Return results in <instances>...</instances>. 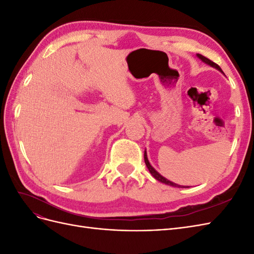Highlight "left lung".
I'll use <instances>...</instances> for the list:
<instances>
[{"label": "left lung", "mask_w": 254, "mask_h": 254, "mask_svg": "<svg viewBox=\"0 0 254 254\" xmlns=\"http://www.w3.org/2000/svg\"><path fill=\"white\" fill-rule=\"evenodd\" d=\"M197 57L200 59V60H202L204 64H209V65H211V66H213V67H215V68H217L218 71H220L221 73H224L222 72V70L220 68V66L218 65V64H216L215 63H213L212 60H210L209 58H206V57H204V56H202V55H200V54H197ZM144 160H145V164H146V166H147V168H148V171L150 172V174L153 176V178L155 179H157L158 181H160V182H162V183H165V184H167V186H171V187H175V188H190V187H183V186H179V184H176V183H174V182H172V181H170V180H167L166 178H164L163 176H161L155 168H153L151 165H150V163H149V161H148V159H147V153H146V150H145V152H144Z\"/></svg>", "instance_id": "left-lung-1"}]
</instances>
